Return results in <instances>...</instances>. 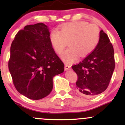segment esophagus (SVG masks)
Listing matches in <instances>:
<instances>
[{"instance_id":"1","label":"esophagus","mask_w":125,"mask_h":125,"mask_svg":"<svg viewBox=\"0 0 125 125\" xmlns=\"http://www.w3.org/2000/svg\"><path fill=\"white\" fill-rule=\"evenodd\" d=\"M71 65H68V64H65V71H67V70H69L70 68H71Z\"/></svg>"}]
</instances>
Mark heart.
<instances>
[{"instance_id":"b5f03b06","label":"heart","mask_w":125,"mask_h":125,"mask_svg":"<svg viewBox=\"0 0 125 125\" xmlns=\"http://www.w3.org/2000/svg\"><path fill=\"white\" fill-rule=\"evenodd\" d=\"M59 30H54L50 35V42L57 53H61L69 42L70 48L63 52L61 59L71 63L79 56L89 55L96 48L100 39V30L95 24L85 21H74L61 25Z\"/></svg>"}]
</instances>
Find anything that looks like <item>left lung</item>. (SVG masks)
Segmentation results:
<instances>
[{"instance_id": "left-lung-1", "label": "left lung", "mask_w": 125, "mask_h": 125, "mask_svg": "<svg viewBox=\"0 0 125 125\" xmlns=\"http://www.w3.org/2000/svg\"><path fill=\"white\" fill-rule=\"evenodd\" d=\"M77 74V93L92 97L106 90L115 68L114 51L107 34L100 31L96 48L82 62L72 66Z\"/></svg>"}]
</instances>
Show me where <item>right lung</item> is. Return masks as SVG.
<instances>
[{"label":"right lung","instance_id":"obj_1","mask_svg":"<svg viewBox=\"0 0 125 125\" xmlns=\"http://www.w3.org/2000/svg\"><path fill=\"white\" fill-rule=\"evenodd\" d=\"M49 29L42 22L26 25L10 48L8 68L18 92L31 100L48 96L53 77L64 71V64L50 42Z\"/></svg>","mask_w":125,"mask_h":125}]
</instances>
